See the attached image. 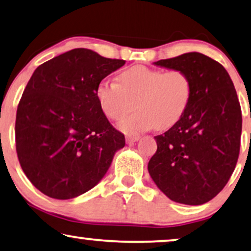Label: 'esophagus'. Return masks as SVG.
Here are the masks:
<instances>
[{
	"instance_id": "esophagus-1",
	"label": "esophagus",
	"mask_w": 251,
	"mask_h": 251,
	"mask_svg": "<svg viewBox=\"0 0 251 251\" xmlns=\"http://www.w3.org/2000/svg\"><path fill=\"white\" fill-rule=\"evenodd\" d=\"M139 139H140L139 136H126V143L127 144L134 143L136 142V141H139Z\"/></svg>"
}]
</instances>
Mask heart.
Instances as JSON below:
<instances>
[{
    "label": "heart",
    "mask_w": 251,
    "mask_h": 251,
    "mask_svg": "<svg viewBox=\"0 0 251 251\" xmlns=\"http://www.w3.org/2000/svg\"><path fill=\"white\" fill-rule=\"evenodd\" d=\"M191 94V82L182 70L164 72L144 66L123 70L119 83L102 79L95 89L101 111L110 121H122L135 105L137 110L119 124L127 134L175 125L185 114Z\"/></svg>",
    "instance_id": "heart-1"
}]
</instances>
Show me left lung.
Returning a JSON list of instances; mask_svg holds the SVG:
<instances>
[{"label":"left lung","instance_id":"8db88e82","mask_svg":"<svg viewBox=\"0 0 251 251\" xmlns=\"http://www.w3.org/2000/svg\"><path fill=\"white\" fill-rule=\"evenodd\" d=\"M182 70L192 86L185 114L162 135L148 164L151 178L175 202L197 206L213 199L238 161L241 108L226 69L199 52L153 62Z\"/></svg>","mask_w":251,"mask_h":251}]
</instances>
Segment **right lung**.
Listing matches in <instances>:
<instances>
[{"mask_svg": "<svg viewBox=\"0 0 251 251\" xmlns=\"http://www.w3.org/2000/svg\"><path fill=\"white\" fill-rule=\"evenodd\" d=\"M125 65L89 49H74L38 66L17 109L16 149L35 188L73 199L94 188L125 146L101 111L95 89Z\"/></svg>", "mask_w": 251, "mask_h": 251, "instance_id": "right-lung-1", "label": "right lung"}]
</instances>
